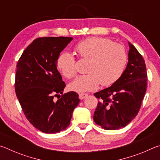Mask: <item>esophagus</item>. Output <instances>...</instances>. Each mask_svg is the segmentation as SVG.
<instances>
[{"instance_id":"1","label":"esophagus","mask_w":160,"mask_h":160,"mask_svg":"<svg viewBox=\"0 0 160 160\" xmlns=\"http://www.w3.org/2000/svg\"><path fill=\"white\" fill-rule=\"evenodd\" d=\"M87 97H88V94H85V93L79 94V98L80 99H84L85 98H86Z\"/></svg>"}]
</instances>
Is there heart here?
<instances>
[{
  "instance_id": "obj_1",
  "label": "heart",
  "mask_w": 160,
  "mask_h": 160,
  "mask_svg": "<svg viewBox=\"0 0 160 160\" xmlns=\"http://www.w3.org/2000/svg\"><path fill=\"white\" fill-rule=\"evenodd\" d=\"M80 57L90 60L87 72L78 76L68 85V90L76 92L95 90L101 82L102 86L115 83L123 75L128 61L125 48L104 38L91 37L80 42L75 47ZM57 68L66 78L75 75V60L68 51L58 56Z\"/></svg>"
}]
</instances>
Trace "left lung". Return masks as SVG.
<instances>
[{
	"label": "left lung",
	"mask_w": 160,
	"mask_h": 160,
	"mask_svg": "<svg viewBox=\"0 0 160 160\" xmlns=\"http://www.w3.org/2000/svg\"><path fill=\"white\" fill-rule=\"evenodd\" d=\"M128 63L121 77L109 88L94 93L100 99L93 119L105 130L123 128L138 113L147 88L145 61L128 42Z\"/></svg>",
	"instance_id": "1"
}]
</instances>
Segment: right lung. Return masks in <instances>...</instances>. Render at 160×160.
Returning a JSON list of instances; mask_svg holds the SVG:
<instances>
[{
    "instance_id": "obj_1",
    "label": "right lung",
    "mask_w": 160,
    "mask_h": 160,
    "mask_svg": "<svg viewBox=\"0 0 160 160\" xmlns=\"http://www.w3.org/2000/svg\"><path fill=\"white\" fill-rule=\"evenodd\" d=\"M72 37L37 38L19 59L15 92L26 118L39 131L56 133L70 125L72 112L80 102L75 92L63 94L66 84L57 70L60 53Z\"/></svg>"
}]
</instances>
